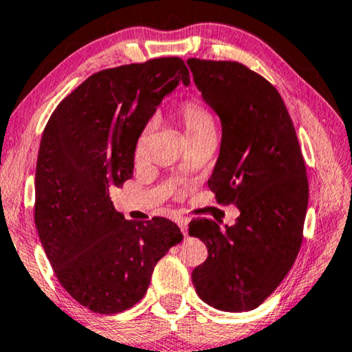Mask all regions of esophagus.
<instances>
[{
  "label": "esophagus",
  "instance_id": "1",
  "mask_svg": "<svg viewBox=\"0 0 352 352\" xmlns=\"http://www.w3.org/2000/svg\"><path fill=\"white\" fill-rule=\"evenodd\" d=\"M176 223H177V226H179L181 230H182V234H184V237H186V235H187V226H189V219L179 216V218H176Z\"/></svg>",
  "mask_w": 352,
  "mask_h": 352
}]
</instances>
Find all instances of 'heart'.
Segmentation results:
<instances>
[{"label":"heart","instance_id":"heart-1","mask_svg":"<svg viewBox=\"0 0 352 352\" xmlns=\"http://www.w3.org/2000/svg\"><path fill=\"white\" fill-rule=\"evenodd\" d=\"M177 118L182 126L186 129V134L189 139H195L199 136H204L206 133H214V122L208 109L204 104H200L199 100H186L184 104H181V107L177 109ZM151 124H147L142 129L141 136L138 139L136 146V155L139 157L142 153V148L146 146V141L151 134Z\"/></svg>","mask_w":352,"mask_h":352}]
</instances>
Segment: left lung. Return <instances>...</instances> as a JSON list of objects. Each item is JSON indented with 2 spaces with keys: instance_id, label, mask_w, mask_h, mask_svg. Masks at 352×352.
<instances>
[{
  "instance_id": "1",
  "label": "left lung",
  "mask_w": 352,
  "mask_h": 352,
  "mask_svg": "<svg viewBox=\"0 0 352 352\" xmlns=\"http://www.w3.org/2000/svg\"><path fill=\"white\" fill-rule=\"evenodd\" d=\"M201 99L219 117L221 146L208 187L240 211L234 226L194 219L208 248L192 283L206 305L258 307L290 271L302 240L309 186L296 131L278 91L239 62L187 60Z\"/></svg>"
}]
</instances>
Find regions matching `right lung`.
Segmentation results:
<instances>
[{"label":"right lung","instance_id":"add662e5","mask_svg":"<svg viewBox=\"0 0 352 352\" xmlns=\"http://www.w3.org/2000/svg\"><path fill=\"white\" fill-rule=\"evenodd\" d=\"M189 70L162 57L98 72L52 112L40 142L35 224L60 285L99 314L146 295L155 264L182 240L166 218L126 221L110 187L133 177L138 139Z\"/></svg>","mask_w":352,"mask_h":352}]
</instances>
